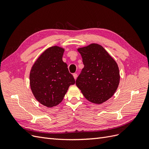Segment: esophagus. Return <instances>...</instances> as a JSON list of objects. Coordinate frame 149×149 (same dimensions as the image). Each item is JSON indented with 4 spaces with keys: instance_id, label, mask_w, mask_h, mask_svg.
Segmentation results:
<instances>
[{
    "instance_id": "1",
    "label": "esophagus",
    "mask_w": 149,
    "mask_h": 149,
    "mask_svg": "<svg viewBox=\"0 0 149 149\" xmlns=\"http://www.w3.org/2000/svg\"><path fill=\"white\" fill-rule=\"evenodd\" d=\"M73 75V77H74V78L75 79H76V78H77V76H78L77 74H76V73H74Z\"/></svg>"
}]
</instances>
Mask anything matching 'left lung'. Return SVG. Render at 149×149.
Here are the masks:
<instances>
[{"label":"left lung","mask_w":149,"mask_h":149,"mask_svg":"<svg viewBox=\"0 0 149 149\" xmlns=\"http://www.w3.org/2000/svg\"><path fill=\"white\" fill-rule=\"evenodd\" d=\"M84 68L76 84L85 98L101 104L111 98L118 89L120 81L116 62L100 45L93 43L78 49Z\"/></svg>","instance_id":"8db88e82"}]
</instances>
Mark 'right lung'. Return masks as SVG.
I'll use <instances>...</instances> for the list:
<instances>
[{
  "label": "right lung",
  "mask_w": 149,
  "mask_h": 149,
  "mask_svg": "<svg viewBox=\"0 0 149 149\" xmlns=\"http://www.w3.org/2000/svg\"><path fill=\"white\" fill-rule=\"evenodd\" d=\"M64 49L55 46L46 49L31 68L30 84L35 97L48 107L57 106L63 100L75 80L63 61Z\"/></svg>",
  "instance_id": "right-lung-1"
}]
</instances>
